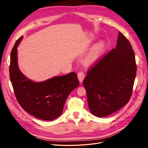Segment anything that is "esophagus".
Listing matches in <instances>:
<instances>
[{
	"instance_id": "obj_1",
	"label": "esophagus",
	"mask_w": 148,
	"mask_h": 148,
	"mask_svg": "<svg viewBox=\"0 0 148 148\" xmlns=\"http://www.w3.org/2000/svg\"><path fill=\"white\" fill-rule=\"evenodd\" d=\"M84 77H85V74L83 72H79L78 73V78L80 82L82 83L83 82V79H84Z\"/></svg>"
}]
</instances>
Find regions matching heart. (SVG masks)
Wrapping results in <instances>:
<instances>
[{"mask_svg":"<svg viewBox=\"0 0 148 148\" xmlns=\"http://www.w3.org/2000/svg\"><path fill=\"white\" fill-rule=\"evenodd\" d=\"M105 42L103 41H99L92 49L90 53L89 54L87 59L89 61H94L103 53L105 49Z\"/></svg>","mask_w":148,"mask_h":148,"instance_id":"b5f03b06","label":"heart"}]
</instances>
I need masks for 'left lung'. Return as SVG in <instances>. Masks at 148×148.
<instances>
[{
  "label": "left lung",
  "mask_w": 148,
  "mask_h": 148,
  "mask_svg": "<svg viewBox=\"0 0 148 148\" xmlns=\"http://www.w3.org/2000/svg\"><path fill=\"white\" fill-rule=\"evenodd\" d=\"M136 71L134 50L119 32L116 48L88 69L83 82L90 113L103 118L127 104L133 92Z\"/></svg>",
  "instance_id": "8db88e82"
}]
</instances>
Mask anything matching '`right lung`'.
Returning a JSON list of instances; mask_svg holds the SVG:
<instances>
[{
    "label": "right lung",
    "mask_w": 148,
    "mask_h": 148,
    "mask_svg": "<svg viewBox=\"0 0 148 148\" xmlns=\"http://www.w3.org/2000/svg\"><path fill=\"white\" fill-rule=\"evenodd\" d=\"M23 36L15 43L11 53L10 77L18 103L26 112L45 121H53L62 114L66 100L79 85L75 73L53 77L41 82L29 80L18 66L17 47Z\"/></svg>",
    "instance_id": "1"
}]
</instances>
